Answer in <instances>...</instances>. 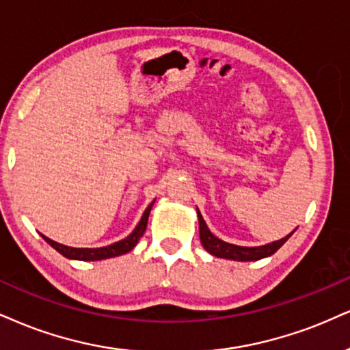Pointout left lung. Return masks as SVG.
Masks as SVG:
<instances>
[{
    "instance_id": "left-lung-1",
    "label": "left lung",
    "mask_w": 350,
    "mask_h": 350,
    "mask_svg": "<svg viewBox=\"0 0 350 350\" xmlns=\"http://www.w3.org/2000/svg\"><path fill=\"white\" fill-rule=\"evenodd\" d=\"M198 221H200V239L202 247L208 250L211 254H214V256L227 258V260L235 261H256L261 260V258L271 256V254H274L284 243H286L288 237L294 234V232H292L291 235L284 237V239H280L278 241H273V243L269 245H265V247H237V245L227 243V241H222L221 239H217V237L211 234V230L208 226H206L200 211H198Z\"/></svg>"
}]
</instances>
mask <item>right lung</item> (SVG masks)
<instances>
[{"label": "right lung", "mask_w": 350, "mask_h": 350, "mask_svg": "<svg viewBox=\"0 0 350 350\" xmlns=\"http://www.w3.org/2000/svg\"><path fill=\"white\" fill-rule=\"evenodd\" d=\"M154 202H150L148 206V209L144 211L142 214L139 224H137L135 230H133L131 235H128L124 240L116 241L113 245H109V247L103 248H71V247H64L62 243H56V241L50 240L49 237L42 235L45 239L46 243H50L56 252L62 253L63 256L70 258V260H79V261H98V260H107V258H115L120 256V254L128 253L129 250H133L136 247V243L139 241V239L144 234L146 226H148V219H149V213L150 208H152Z\"/></svg>", "instance_id": "obj_1"}]
</instances>
